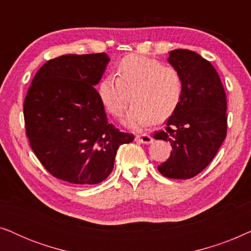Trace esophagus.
<instances>
[{
  "mask_svg": "<svg viewBox=\"0 0 251 251\" xmlns=\"http://www.w3.org/2000/svg\"><path fill=\"white\" fill-rule=\"evenodd\" d=\"M136 140L142 144H151L153 142V138L149 135V133H143V135H137Z\"/></svg>",
  "mask_w": 251,
  "mask_h": 251,
  "instance_id": "esophagus-1",
  "label": "esophagus"
}]
</instances>
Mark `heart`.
<instances>
[{"instance_id": "1", "label": "heart", "mask_w": 251, "mask_h": 251, "mask_svg": "<svg viewBox=\"0 0 251 251\" xmlns=\"http://www.w3.org/2000/svg\"><path fill=\"white\" fill-rule=\"evenodd\" d=\"M183 92L184 81L176 67L140 54L123 58L115 76H105L98 85L99 97L113 116L122 114L130 95L132 106L125 119L130 126L168 119L177 109Z\"/></svg>"}]
</instances>
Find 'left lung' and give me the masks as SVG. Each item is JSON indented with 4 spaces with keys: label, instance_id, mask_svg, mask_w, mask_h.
Segmentation results:
<instances>
[{
    "label": "left lung",
    "instance_id": "1",
    "mask_svg": "<svg viewBox=\"0 0 251 251\" xmlns=\"http://www.w3.org/2000/svg\"><path fill=\"white\" fill-rule=\"evenodd\" d=\"M168 61L184 81L181 100L154 138L169 142V159L157 170L164 177L188 179L214 159L227 131V102L215 67L194 51H170Z\"/></svg>",
    "mask_w": 251,
    "mask_h": 251
}]
</instances>
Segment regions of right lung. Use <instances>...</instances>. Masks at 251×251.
Listing matches in <instances>:
<instances>
[{
	"label": "right lung",
	"mask_w": 251,
	"mask_h": 251,
	"mask_svg": "<svg viewBox=\"0 0 251 251\" xmlns=\"http://www.w3.org/2000/svg\"><path fill=\"white\" fill-rule=\"evenodd\" d=\"M109 58L105 52L64 54L37 71L24 100L29 145L58 179L88 186L112 173L118 149L133 135L108 123L95 85Z\"/></svg>",
	"instance_id": "1"
}]
</instances>
